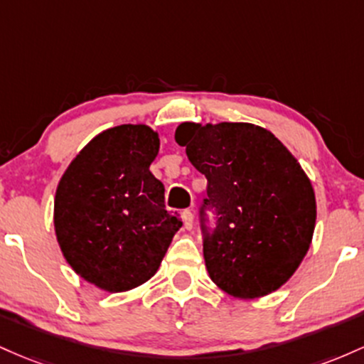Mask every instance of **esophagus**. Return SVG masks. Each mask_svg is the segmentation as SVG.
Instances as JSON below:
<instances>
[{"mask_svg": "<svg viewBox=\"0 0 364 364\" xmlns=\"http://www.w3.org/2000/svg\"><path fill=\"white\" fill-rule=\"evenodd\" d=\"M182 218H183V227L187 228V230H191L194 225V211L193 210H186L182 213Z\"/></svg>", "mask_w": 364, "mask_h": 364, "instance_id": "obj_1", "label": "esophagus"}]
</instances>
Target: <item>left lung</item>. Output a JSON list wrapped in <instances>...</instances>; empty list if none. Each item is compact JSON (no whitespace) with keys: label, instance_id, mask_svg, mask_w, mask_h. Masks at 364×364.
<instances>
[{"label":"left lung","instance_id":"obj_1","mask_svg":"<svg viewBox=\"0 0 364 364\" xmlns=\"http://www.w3.org/2000/svg\"><path fill=\"white\" fill-rule=\"evenodd\" d=\"M175 141L208 178L204 237L210 279L237 299L268 296L299 268L313 240L316 198L303 166L270 130L246 122H183Z\"/></svg>","mask_w":364,"mask_h":364}]
</instances>
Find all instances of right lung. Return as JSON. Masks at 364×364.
Wrapping results in <instances>:
<instances>
[{"label": "right lung", "mask_w": 364, "mask_h": 364, "mask_svg": "<svg viewBox=\"0 0 364 364\" xmlns=\"http://www.w3.org/2000/svg\"><path fill=\"white\" fill-rule=\"evenodd\" d=\"M158 151L160 137L148 125L106 129L79 151L56 187L61 255L101 291L148 282L182 227L181 216L165 210V186L149 171Z\"/></svg>", "instance_id": "1"}]
</instances>
